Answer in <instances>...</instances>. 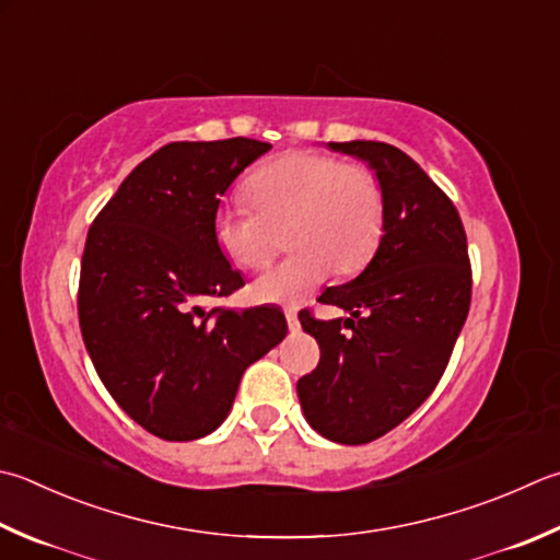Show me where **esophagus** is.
<instances>
[{
	"mask_svg": "<svg viewBox=\"0 0 560 560\" xmlns=\"http://www.w3.org/2000/svg\"><path fill=\"white\" fill-rule=\"evenodd\" d=\"M284 319H288V326H290V331H300V319H298V310H292V307H288V310H284Z\"/></svg>",
	"mask_w": 560,
	"mask_h": 560,
	"instance_id": "1",
	"label": "esophagus"
}]
</instances>
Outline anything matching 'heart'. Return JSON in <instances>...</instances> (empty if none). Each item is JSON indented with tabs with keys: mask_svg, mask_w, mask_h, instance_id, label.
<instances>
[{
	"mask_svg": "<svg viewBox=\"0 0 560 560\" xmlns=\"http://www.w3.org/2000/svg\"><path fill=\"white\" fill-rule=\"evenodd\" d=\"M248 205H221L214 238L221 253L244 270L276 256L280 234L292 256L253 280L250 298L266 304H298L331 276L365 268L385 234L387 197L365 165L316 151L284 153L260 165L246 183Z\"/></svg>",
	"mask_w": 560,
	"mask_h": 560,
	"instance_id": "obj_1",
	"label": "heart"
}]
</instances>
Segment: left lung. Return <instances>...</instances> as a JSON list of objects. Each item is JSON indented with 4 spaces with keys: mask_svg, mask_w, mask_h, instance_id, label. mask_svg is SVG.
<instances>
[{
    "mask_svg": "<svg viewBox=\"0 0 560 560\" xmlns=\"http://www.w3.org/2000/svg\"><path fill=\"white\" fill-rule=\"evenodd\" d=\"M371 163L387 197L385 234L355 280L316 302L346 310L322 322L300 312L319 343V365L298 380L312 429L336 444H368L434 393L470 310L472 272L456 205L395 145L329 143Z\"/></svg>",
    "mask_w": 560,
    "mask_h": 560,
    "instance_id": "8db88e82",
    "label": "left lung"
}]
</instances>
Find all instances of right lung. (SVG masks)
<instances>
[{"instance_id": "1", "label": "right lung", "mask_w": 560, "mask_h": 560, "mask_svg": "<svg viewBox=\"0 0 560 560\" xmlns=\"http://www.w3.org/2000/svg\"><path fill=\"white\" fill-rule=\"evenodd\" d=\"M268 151L244 136L167 143L133 167L88 231L82 341L116 405L158 439L212 434L246 368L288 334L276 307H202L244 288L214 238V212Z\"/></svg>"}]
</instances>
